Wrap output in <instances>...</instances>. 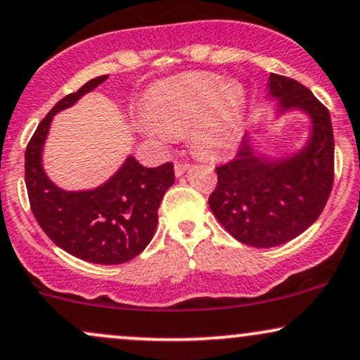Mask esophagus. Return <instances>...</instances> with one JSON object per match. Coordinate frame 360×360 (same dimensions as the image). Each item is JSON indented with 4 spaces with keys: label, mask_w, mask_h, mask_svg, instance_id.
Here are the masks:
<instances>
[{
    "label": "esophagus",
    "mask_w": 360,
    "mask_h": 360,
    "mask_svg": "<svg viewBox=\"0 0 360 360\" xmlns=\"http://www.w3.org/2000/svg\"><path fill=\"white\" fill-rule=\"evenodd\" d=\"M189 167V164L188 162H176L174 164V172H176V176H183L184 172H186V169Z\"/></svg>",
    "instance_id": "34e87169"
}]
</instances>
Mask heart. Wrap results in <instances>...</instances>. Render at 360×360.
<instances>
[{
	"label": "heart",
	"mask_w": 360,
	"mask_h": 360,
	"mask_svg": "<svg viewBox=\"0 0 360 360\" xmlns=\"http://www.w3.org/2000/svg\"><path fill=\"white\" fill-rule=\"evenodd\" d=\"M141 127L161 139L191 129L199 153H228L241 136L246 114V92L240 82L218 73L193 72L158 82L144 101Z\"/></svg>",
	"instance_id": "obj_1"
}]
</instances>
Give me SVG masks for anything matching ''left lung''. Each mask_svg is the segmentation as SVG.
<instances>
[{"mask_svg": "<svg viewBox=\"0 0 360 360\" xmlns=\"http://www.w3.org/2000/svg\"><path fill=\"white\" fill-rule=\"evenodd\" d=\"M268 95L280 112L300 109L311 119V134L290 158L266 159L245 136L235 159L216 167L218 184L211 211L241 243L271 248L293 240L317 221L333 184V131L327 107L300 82L270 73Z\"/></svg>", "mask_w": 360, "mask_h": 360, "instance_id": "obj_1", "label": "left lung"}]
</instances>
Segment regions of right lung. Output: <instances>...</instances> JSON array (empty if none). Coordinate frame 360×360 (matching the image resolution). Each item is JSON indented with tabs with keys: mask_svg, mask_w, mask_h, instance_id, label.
I'll return each instance as SVG.
<instances>
[{
	"mask_svg": "<svg viewBox=\"0 0 360 360\" xmlns=\"http://www.w3.org/2000/svg\"><path fill=\"white\" fill-rule=\"evenodd\" d=\"M107 75L86 82L46 114L25 153V183L32 213L56 246L98 265H120L137 257L153 240L158 210L174 183V166L144 167L129 155L107 183L90 191H63L46 177L41 150L56 112L92 92Z\"/></svg>",
	"mask_w": 360,
	"mask_h": 360,
	"instance_id": "right-lung-1",
	"label": "right lung"
}]
</instances>
